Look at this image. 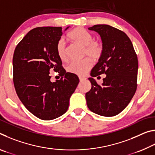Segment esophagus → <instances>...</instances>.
Segmentation results:
<instances>
[{
  "mask_svg": "<svg viewBox=\"0 0 155 155\" xmlns=\"http://www.w3.org/2000/svg\"><path fill=\"white\" fill-rule=\"evenodd\" d=\"M84 79H85V78H83V77H79V81H83Z\"/></svg>",
  "mask_w": 155,
  "mask_h": 155,
  "instance_id": "34e87169",
  "label": "esophagus"
}]
</instances>
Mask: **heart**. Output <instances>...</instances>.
Wrapping results in <instances>:
<instances>
[{"label":"heart","instance_id":"obj_1","mask_svg":"<svg viewBox=\"0 0 155 155\" xmlns=\"http://www.w3.org/2000/svg\"><path fill=\"white\" fill-rule=\"evenodd\" d=\"M68 38L73 42L84 47L85 54L91 59H99L103 52V44L100 40H94L93 35L82 27H78L68 33ZM57 52L60 59L63 61L68 59L67 46L64 38H61L57 44ZM92 67V62L90 59L80 61H72L67 66L68 72L78 76L85 74Z\"/></svg>","mask_w":155,"mask_h":155}]
</instances>
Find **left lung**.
Returning <instances> with one entry per match:
<instances>
[{
	"instance_id": "8db88e82",
	"label": "left lung",
	"mask_w": 155,
	"mask_h": 155,
	"mask_svg": "<svg viewBox=\"0 0 155 155\" xmlns=\"http://www.w3.org/2000/svg\"><path fill=\"white\" fill-rule=\"evenodd\" d=\"M101 37L103 52L89 78L91 88L85 94L90 111L102 116H115L129 104L137 90L138 59L133 44L122 31L107 25L88 28ZM104 74L99 85L93 77Z\"/></svg>"
}]
</instances>
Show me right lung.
<instances>
[{
  "label": "right lung",
  "instance_id": "right-lung-1",
  "mask_svg": "<svg viewBox=\"0 0 155 155\" xmlns=\"http://www.w3.org/2000/svg\"><path fill=\"white\" fill-rule=\"evenodd\" d=\"M62 34L61 27L33 28L18 43L13 57V81L18 98L43 120L55 119L67 111L79 83L77 75L65 72L57 54V44ZM51 70L61 78L52 83Z\"/></svg>",
  "mask_w": 155,
  "mask_h": 155
}]
</instances>
